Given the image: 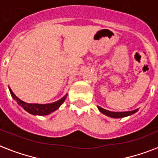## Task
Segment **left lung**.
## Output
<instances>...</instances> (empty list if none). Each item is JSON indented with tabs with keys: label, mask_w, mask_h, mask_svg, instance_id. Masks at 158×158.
Wrapping results in <instances>:
<instances>
[{
	"label": "left lung",
	"mask_w": 158,
	"mask_h": 158,
	"mask_svg": "<svg viewBox=\"0 0 158 158\" xmlns=\"http://www.w3.org/2000/svg\"><path fill=\"white\" fill-rule=\"evenodd\" d=\"M98 109L100 110V112H102L104 115H107L109 117H112V118H123V117H126L127 115H131L134 113L138 111V109H135L134 111H123V112H115V111H107V110L104 109L102 107H99L98 106Z\"/></svg>",
	"instance_id": "obj_1"
}]
</instances>
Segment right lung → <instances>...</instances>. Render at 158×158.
<instances>
[{
  "instance_id": "right-lung-1",
  "label": "right lung",
  "mask_w": 158,
  "mask_h": 158,
  "mask_svg": "<svg viewBox=\"0 0 158 158\" xmlns=\"http://www.w3.org/2000/svg\"><path fill=\"white\" fill-rule=\"evenodd\" d=\"M9 91H10L11 96H12V98L16 100L18 103L19 105L21 106L25 111H27V112L31 113L32 115H48L50 113L53 112L54 111L57 110L58 107L61 106L66 98L67 94L65 95L64 97H62L61 100H58V101L54 102V103H51V104H28V103H25L23 100H19L16 96L12 93V89L9 88Z\"/></svg>"
}]
</instances>
